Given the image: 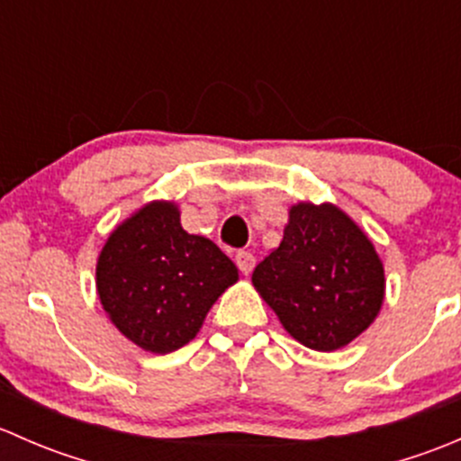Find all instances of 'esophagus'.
<instances>
[{"instance_id": "esophagus-1", "label": "esophagus", "mask_w": 461, "mask_h": 461, "mask_svg": "<svg viewBox=\"0 0 461 461\" xmlns=\"http://www.w3.org/2000/svg\"><path fill=\"white\" fill-rule=\"evenodd\" d=\"M236 265H239L240 272L249 274L254 269V265H257V258H254L252 252H239L236 254Z\"/></svg>"}]
</instances>
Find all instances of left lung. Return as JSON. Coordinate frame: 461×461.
<instances>
[{
  "mask_svg": "<svg viewBox=\"0 0 461 461\" xmlns=\"http://www.w3.org/2000/svg\"><path fill=\"white\" fill-rule=\"evenodd\" d=\"M252 285L285 332L319 352L366 332L385 296L373 240L332 203L292 204L283 240L254 267Z\"/></svg>",
  "mask_w": 461,
  "mask_h": 461,
  "instance_id": "8db88e82",
  "label": "left lung"
}]
</instances>
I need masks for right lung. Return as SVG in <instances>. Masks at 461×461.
I'll return each instance as SVG.
<instances>
[{
	"label": "right lung",
	"mask_w": 461,
	"mask_h": 461,
	"mask_svg": "<svg viewBox=\"0 0 461 461\" xmlns=\"http://www.w3.org/2000/svg\"><path fill=\"white\" fill-rule=\"evenodd\" d=\"M239 267L204 236L187 234L176 201H151L124 218L95 265V290L111 323L153 355L187 346Z\"/></svg>",
	"instance_id": "obj_1"
}]
</instances>
